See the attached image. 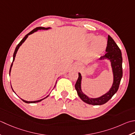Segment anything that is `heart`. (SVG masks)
<instances>
[{"label":"heart","mask_w":135,"mask_h":135,"mask_svg":"<svg viewBox=\"0 0 135 135\" xmlns=\"http://www.w3.org/2000/svg\"><path fill=\"white\" fill-rule=\"evenodd\" d=\"M95 37V36L94 34H90L89 36V40L90 41H92L94 39V40L93 41L94 47L98 51H102L107 46V41L106 39L101 36L97 37L96 38Z\"/></svg>","instance_id":"1"}]
</instances>
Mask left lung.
Returning a JSON list of instances; mask_svg holds the SVG:
<instances>
[{
  "mask_svg": "<svg viewBox=\"0 0 135 135\" xmlns=\"http://www.w3.org/2000/svg\"><path fill=\"white\" fill-rule=\"evenodd\" d=\"M106 53L100 57V60L107 59L111 62L113 73V85L109 92L102 97L98 98H91L83 93L81 88V75L78 73V78L76 81L75 88L79 97L83 101L89 105H101L107 103L111 98L119 86L121 78L122 77V52L118 45L109 35L108 37L107 47L106 49Z\"/></svg>",
  "mask_w": 135,
  "mask_h": 135,
  "instance_id": "8db88e82",
  "label": "left lung"
}]
</instances>
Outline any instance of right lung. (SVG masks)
I'll list each match as a JSON object with an SVG mask.
<instances>
[{"label": "right lung", "instance_id": "1", "mask_svg": "<svg viewBox=\"0 0 135 135\" xmlns=\"http://www.w3.org/2000/svg\"><path fill=\"white\" fill-rule=\"evenodd\" d=\"M49 28H50V27H48V28H45V27H36V28H35L34 29H33V30L32 31H31L30 32V33H28L27 34H26V35L25 36V37H24V38L22 40H21V41L20 42V43L17 44V47H16V49H15V50L14 54H13V62L14 61L15 59V57H16V53H17V51L18 49H19L20 46H21V45L22 44V43H23V42L26 40V38H27V37L28 36V35H30V34L33 33L34 32H35V31H37L38 30H47V29H49ZM13 62H12V63L11 66H10V71H9V74H10V71H11V68H12V65H13ZM12 90H13V89H12ZM48 96H49V95H48ZM48 96H47L46 98H43V99H40V100H38V101H25V100H23V99H22L23 102H26V103H28V104H29V103H36V102H40V101H42V100H43V99H45V98H47V97H48Z\"/></svg>", "mask_w": 135, "mask_h": 135}]
</instances>
